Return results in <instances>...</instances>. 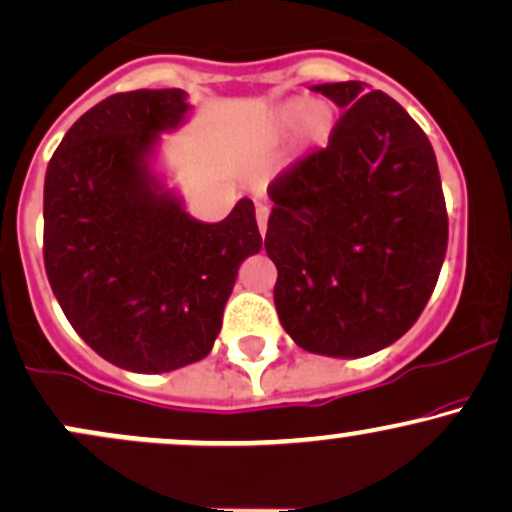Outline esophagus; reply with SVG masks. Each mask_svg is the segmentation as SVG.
Wrapping results in <instances>:
<instances>
[{
    "mask_svg": "<svg viewBox=\"0 0 512 512\" xmlns=\"http://www.w3.org/2000/svg\"><path fill=\"white\" fill-rule=\"evenodd\" d=\"M255 216H257V228H260V236L264 238V233H267V219H269V209L267 207H257V211H255Z\"/></svg>",
    "mask_w": 512,
    "mask_h": 512,
    "instance_id": "34e87169",
    "label": "esophagus"
}]
</instances>
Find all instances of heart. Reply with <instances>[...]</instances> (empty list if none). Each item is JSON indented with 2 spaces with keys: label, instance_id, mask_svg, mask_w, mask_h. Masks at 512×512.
Instances as JSON below:
<instances>
[{
  "label": "heart",
  "instance_id": "1",
  "mask_svg": "<svg viewBox=\"0 0 512 512\" xmlns=\"http://www.w3.org/2000/svg\"><path fill=\"white\" fill-rule=\"evenodd\" d=\"M301 125V144L305 151H315L330 142L334 132V113L325 103H308L303 98H293L274 110L264 122L260 134L262 146H276Z\"/></svg>",
  "mask_w": 512,
  "mask_h": 512
}]
</instances>
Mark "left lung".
Returning a JSON list of instances; mask_svg holds the SVG:
<instances>
[{
	"label": "left lung",
	"instance_id": "obj_1",
	"mask_svg": "<svg viewBox=\"0 0 512 512\" xmlns=\"http://www.w3.org/2000/svg\"><path fill=\"white\" fill-rule=\"evenodd\" d=\"M310 91L344 115L327 149L267 190L274 303L301 349L361 358L419 320L448 250V214L433 146L402 105L361 81Z\"/></svg>",
	"mask_w": 512,
	"mask_h": 512
}]
</instances>
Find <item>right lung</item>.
Listing matches in <instances>:
<instances>
[{
  "mask_svg": "<svg viewBox=\"0 0 512 512\" xmlns=\"http://www.w3.org/2000/svg\"><path fill=\"white\" fill-rule=\"evenodd\" d=\"M182 88L115 93L74 122L45 173V272L84 342L117 368L170 373L221 332L240 264L262 248L255 204L199 221L156 168L187 122Z\"/></svg>",
  "mask_w": 512,
  "mask_h": 512,
  "instance_id": "obj_1",
  "label": "right lung"
}]
</instances>
